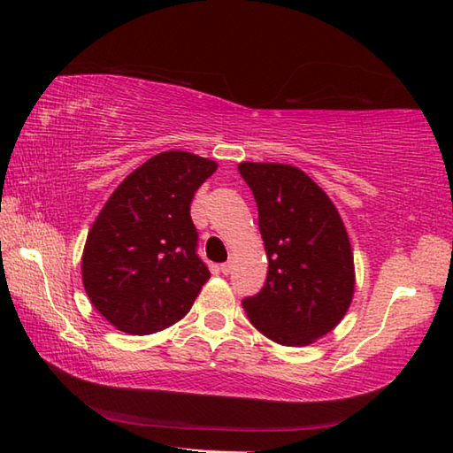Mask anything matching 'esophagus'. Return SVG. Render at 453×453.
<instances>
[{
	"instance_id": "1",
	"label": "esophagus",
	"mask_w": 453,
	"mask_h": 453,
	"mask_svg": "<svg viewBox=\"0 0 453 453\" xmlns=\"http://www.w3.org/2000/svg\"><path fill=\"white\" fill-rule=\"evenodd\" d=\"M219 271L224 273V274H229V273L234 271V263L227 261V263H224V265H219Z\"/></svg>"
}]
</instances>
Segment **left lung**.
Returning a JSON list of instances; mask_svg holds the SVG:
<instances>
[{"mask_svg": "<svg viewBox=\"0 0 453 453\" xmlns=\"http://www.w3.org/2000/svg\"><path fill=\"white\" fill-rule=\"evenodd\" d=\"M258 208L268 273L243 300L258 333L307 346L342 321L354 296V255L339 210L302 169L284 163L237 165Z\"/></svg>", "mask_w": 453, "mask_h": 453, "instance_id": "obj_1", "label": "left lung"}]
</instances>
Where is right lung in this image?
<instances>
[{
  "label": "right lung",
  "mask_w": 453,
  "mask_h": 453,
  "mask_svg": "<svg viewBox=\"0 0 453 453\" xmlns=\"http://www.w3.org/2000/svg\"><path fill=\"white\" fill-rule=\"evenodd\" d=\"M218 163L161 151L134 169L88 234L81 280L104 319L128 334L167 329L188 313L210 278L196 255L190 202Z\"/></svg>",
  "instance_id": "1"
}]
</instances>
